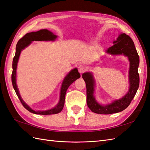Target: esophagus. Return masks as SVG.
I'll list each match as a JSON object with an SVG mask.
<instances>
[{"mask_svg":"<svg viewBox=\"0 0 150 150\" xmlns=\"http://www.w3.org/2000/svg\"><path fill=\"white\" fill-rule=\"evenodd\" d=\"M85 71H86V67H85L84 65H80L78 67V71L79 73H80V74L83 73Z\"/></svg>","mask_w":150,"mask_h":150,"instance_id":"34e87169","label":"esophagus"}]
</instances>
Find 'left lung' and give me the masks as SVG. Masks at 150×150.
Segmentation results:
<instances>
[{"label": "left lung", "instance_id": "1", "mask_svg": "<svg viewBox=\"0 0 150 150\" xmlns=\"http://www.w3.org/2000/svg\"><path fill=\"white\" fill-rule=\"evenodd\" d=\"M113 46L106 50V53L112 56L124 55L129 62V90L125 95L118 100L112 101L106 105H102L98 102L94 96L96 83L93 73L87 72L82 74L87 87V103L91 111L98 114L109 115L121 112L126 109L134 96L139 86V56L132 39L126 33L119 34L117 40L113 41Z\"/></svg>", "mask_w": 150, "mask_h": 150}]
</instances>
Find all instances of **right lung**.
Returning <instances> with one entry per match:
<instances>
[{
  "mask_svg": "<svg viewBox=\"0 0 150 150\" xmlns=\"http://www.w3.org/2000/svg\"><path fill=\"white\" fill-rule=\"evenodd\" d=\"M57 38V36L56 35H55L54 33L49 31V30L47 29H42L39 30L38 32H32L26 33L25 35L23 36V38L19 39L16 45V51H15V54L13 59V64H12V68H13V71H12L11 74L12 85H13L15 93H16L18 98H19V99L20 100L21 103H22L24 108H26L30 112H32V113L43 115L59 113V112L62 111L64 104H65V94L69 87L73 82L75 81L76 79L80 78V74L78 72L77 68L71 70L69 72V74L65 76L62 82V87H61L59 102H58L57 104L54 108L46 110V111H35V110H33L30 108L28 105H27L24 102V101L22 99V98H21L19 91V88H17L16 83L17 67L21 51L24 50L27 47H28L32 43V41H54L56 40Z\"/></svg>",
  "mask_w": 150,
  "mask_h": 150,
  "instance_id": "right-lung-1",
  "label": "right lung"
}]
</instances>
